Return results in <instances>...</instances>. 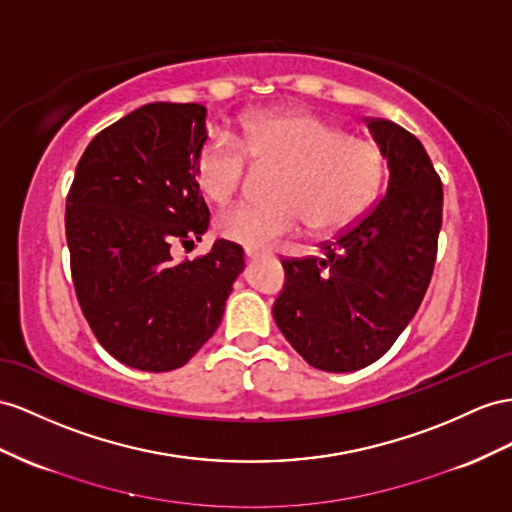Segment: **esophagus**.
Wrapping results in <instances>:
<instances>
[{"label": "esophagus", "instance_id": "esophagus-1", "mask_svg": "<svg viewBox=\"0 0 512 512\" xmlns=\"http://www.w3.org/2000/svg\"><path fill=\"white\" fill-rule=\"evenodd\" d=\"M261 255H266V253L257 251V248H246V251H244V257H246V259H257V257H261Z\"/></svg>", "mask_w": 512, "mask_h": 512}]
</instances>
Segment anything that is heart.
<instances>
[{"mask_svg": "<svg viewBox=\"0 0 512 512\" xmlns=\"http://www.w3.org/2000/svg\"><path fill=\"white\" fill-rule=\"evenodd\" d=\"M248 159L274 170L268 201H244L216 218L220 238L266 248L305 225L335 233L357 222L374 203L385 175L376 144L346 136L309 112H272L248 121L235 136H209L194 157V181L205 199L227 203L248 175Z\"/></svg>", "mask_w": 512, "mask_h": 512, "instance_id": "b5f03b06", "label": "heart"}]
</instances>
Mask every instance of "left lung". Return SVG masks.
<instances>
[{
  "instance_id": "obj_1",
  "label": "left lung",
  "mask_w": 512,
  "mask_h": 512,
  "mask_svg": "<svg viewBox=\"0 0 512 512\" xmlns=\"http://www.w3.org/2000/svg\"><path fill=\"white\" fill-rule=\"evenodd\" d=\"M389 164L385 194L322 244L320 257L283 259L272 316L287 342L322 372L381 359L411 322L437 261L443 186L411 131L370 119Z\"/></svg>"
}]
</instances>
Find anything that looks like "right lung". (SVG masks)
Masks as SVG:
<instances>
[{
  "mask_svg": "<svg viewBox=\"0 0 512 512\" xmlns=\"http://www.w3.org/2000/svg\"><path fill=\"white\" fill-rule=\"evenodd\" d=\"M205 138L199 103H149L99 131L75 168L64 214L75 294L97 342L129 368L186 365L244 270L242 246L227 240L173 259L209 227L194 181Z\"/></svg>",
  "mask_w": 512,
  "mask_h": 512,
  "instance_id": "right-lung-1",
  "label": "right lung"
}]
</instances>
